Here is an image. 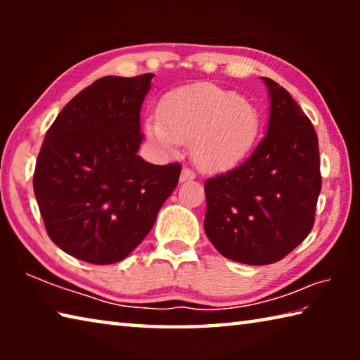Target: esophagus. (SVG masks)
Segmentation results:
<instances>
[{
  "mask_svg": "<svg viewBox=\"0 0 360 360\" xmlns=\"http://www.w3.org/2000/svg\"><path fill=\"white\" fill-rule=\"evenodd\" d=\"M195 179V173L191 168H182L181 172V182H187V181H193Z\"/></svg>",
  "mask_w": 360,
  "mask_h": 360,
  "instance_id": "34e87169",
  "label": "esophagus"
}]
</instances>
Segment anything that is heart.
<instances>
[{
    "label": "heart",
    "instance_id": "b5f03b06",
    "mask_svg": "<svg viewBox=\"0 0 360 360\" xmlns=\"http://www.w3.org/2000/svg\"><path fill=\"white\" fill-rule=\"evenodd\" d=\"M257 109L230 90L212 84H195L169 94L158 117L146 131L158 148L192 144L195 162L203 169H225L243 160L257 139Z\"/></svg>",
    "mask_w": 360,
    "mask_h": 360
}]
</instances>
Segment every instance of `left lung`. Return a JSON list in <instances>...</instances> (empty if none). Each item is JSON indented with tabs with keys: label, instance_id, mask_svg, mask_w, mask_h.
Here are the masks:
<instances>
[{
	"label": "left lung",
	"instance_id": "8db88e82",
	"mask_svg": "<svg viewBox=\"0 0 360 360\" xmlns=\"http://www.w3.org/2000/svg\"><path fill=\"white\" fill-rule=\"evenodd\" d=\"M266 135L251 157L205 182V231L224 257L248 265L284 259L307 238L321 192L314 127L288 90L264 77Z\"/></svg>",
	"mask_w": 360,
	"mask_h": 360
}]
</instances>
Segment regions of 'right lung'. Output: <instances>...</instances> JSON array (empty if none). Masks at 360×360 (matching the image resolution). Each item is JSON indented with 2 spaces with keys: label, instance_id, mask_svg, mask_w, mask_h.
<instances>
[{
  "label": "right lung",
  "instance_id": "right-lung-1",
  "mask_svg": "<svg viewBox=\"0 0 360 360\" xmlns=\"http://www.w3.org/2000/svg\"><path fill=\"white\" fill-rule=\"evenodd\" d=\"M154 75L105 76L79 92L47 130L33 188L47 235L95 265L125 259L178 186L181 165L138 155L139 112Z\"/></svg>",
  "mask_w": 360,
  "mask_h": 360
}]
</instances>
